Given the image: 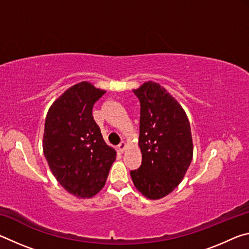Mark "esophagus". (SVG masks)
I'll return each instance as SVG.
<instances>
[{
    "label": "esophagus",
    "instance_id": "obj_1",
    "mask_svg": "<svg viewBox=\"0 0 249 249\" xmlns=\"http://www.w3.org/2000/svg\"><path fill=\"white\" fill-rule=\"evenodd\" d=\"M126 142H121L120 145H119V150L121 151V153H123V151L126 149Z\"/></svg>",
    "mask_w": 249,
    "mask_h": 249
}]
</instances>
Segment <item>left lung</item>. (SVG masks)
<instances>
[{
	"label": "left lung",
	"mask_w": 249,
	"mask_h": 249,
	"mask_svg": "<svg viewBox=\"0 0 249 249\" xmlns=\"http://www.w3.org/2000/svg\"><path fill=\"white\" fill-rule=\"evenodd\" d=\"M133 92L141 103L142 159L130 177L146 197L161 199L178 187L191 163L190 123L181 105L158 83L145 82Z\"/></svg>",
	"instance_id": "left-lung-1"
}]
</instances>
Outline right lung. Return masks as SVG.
<instances>
[{
  "mask_svg": "<svg viewBox=\"0 0 249 249\" xmlns=\"http://www.w3.org/2000/svg\"><path fill=\"white\" fill-rule=\"evenodd\" d=\"M104 93L87 81L77 83L54 101L46 116L43 148L50 170L67 191L81 199L104 187L116 158L92 115Z\"/></svg>",
  "mask_w": 249,
  "mask_h": 249,
  "instance_id": "add662e5",
  "label": "right lung"
}]
</instances>
